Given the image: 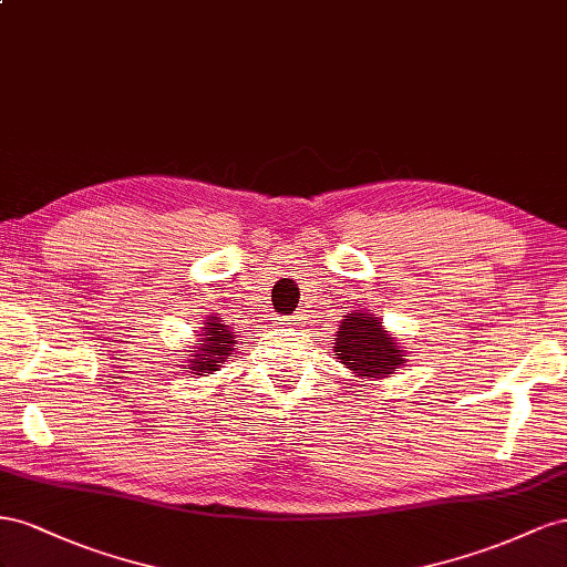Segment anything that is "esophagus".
<instances>
[{"label":"esophagus","instance_id":"1","mask_svg":"<svg viewBox=\"0 0 567 567\" xmlns=\"http://www.w3.org/2000/svg\"><path fill=\"white\" fill-rule=\"evenodd\" d=\"M299 322H303V316H287L285 318V326H299Z\"/></svg>","mask_w":567,"mask_h":567}]
</instances>
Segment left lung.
<instances>
[{"mask_svg": "<svg viewBox=\"0 0 567 567\" xmlns=\"http://www.w3.org/2000/svg\"><path fill=\"white\" fill-rule=\"evenodd\" d=\"M334 355L361 380L390 378L406 363L396 337L373 313H347L334 334Z\"/></svg>", "mask_w": 567, "mask_h": 567, "instance_id": "obj_1", "label": "left lung"}]
</instances>
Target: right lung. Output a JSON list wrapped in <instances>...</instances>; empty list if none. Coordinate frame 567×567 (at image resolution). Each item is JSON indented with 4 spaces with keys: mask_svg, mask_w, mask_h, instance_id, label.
Returning a JSON list of instances; mask_svg holds the SVG:
<instances>
[{
    "mask_svg": "<svg viewBox=\"0 0 567 567\" xmlns=\"http://www.w3.org/2000/svg\"><path fill=\"white\" fill-rule=\"evenodd\" d=\"M199 342H204V344L197 347V353H194L192 359H187V365L194 375L214 373V370H218L220 363L233 353V347L237 339L218 316H208V320L202 328Z\"/></svg>",
    "mask_w": 567,
    "mask_h": 567,
    "instance_id": "1",
    "label": "right lung"
}]
</instances>
